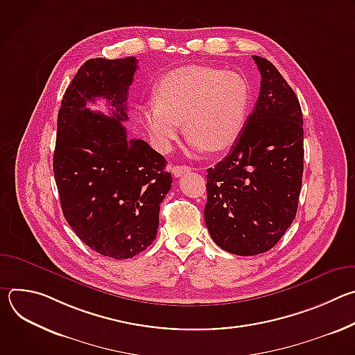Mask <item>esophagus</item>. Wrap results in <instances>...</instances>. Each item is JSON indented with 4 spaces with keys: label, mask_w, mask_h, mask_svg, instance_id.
Here are the masks:
<instances>
[{
    "label": "esophagus",
    "mask_w": 355,
    "mask_h": 355,
    "mask_svg": "<svg viewBox=\"0 0 355 355\" xmlns=\"http://www.w3.org/2000/svg\"><path fill=\"white\" fill-rule=\"evenodd\" d=\"M189 171H191V167H188V166H173L171 167V174L174 177H181L182 174H187Z\"/></svg>",
    "instance_id": "esophagus-1"
}]
</instances>
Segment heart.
<instances>
[{
  "label": "heart",
  "mask_w": 355,
  "mask_h": 355,
  "mask_svg": "<svg viewBox=\"0 0 355 355\" xmlns=\"http://www.w3.org/2000/svg\"><path fill=\"white\" fill-rule=\"evenodd\" d=\"M156 99L140 105V119L157 148L167 151L182 132L193 153L223 151L244 130L251 89L234 71L184 66L157 83Z\"/></svg>",
  "instance_id": "b5f03b06"
}]
</instances>
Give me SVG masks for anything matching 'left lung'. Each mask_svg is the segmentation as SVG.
<instances>
[{
    "label": "left lung",
    "mask_w": 355,
    "mask_h": 355,
    "mask_svg": "<svg viewBox=\"0 0 355 355\" xmlns=\"http://www.w3.org/2000/svg\"><path fill=\"white\" fill-rule=\"evenodd\" d=\"M260 95L230 153L208 168L205 223L214 241L237 256L272 248L295 219L303 174V118L277 67L252 56Z\"/></svg>",
    "instance_id": "8db88e82"
}]
</instances>
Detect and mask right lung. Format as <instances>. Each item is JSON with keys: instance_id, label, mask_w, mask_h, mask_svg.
<instances>
[{"instance_id": "1", "label": "right lung", "mask_w": 355, "mask_h": 355, "mask_svg": "<svg viewBox=\"0 0 355 355\" xmlns=\"http://www.w3.org/2000/svg\"><path fill=\"white\" fill-rule=\"evenodd\" d=\"M136 58L91 59L67 87L58 116L53 173L63 215L94 251L132 259L156 239L173 180L166 159L129 136L126 99ZM107 98L112 116L86 108Z\"/></svg>"}]
</instances>
